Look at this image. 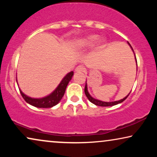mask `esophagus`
Returning a JSON list of instances; mask_svg holds the SVG:
<instances>
[{
  "mask_svg": "<svg viewBox=\"0 0 157 157\" xmlns=\"http://www.w3.org/2000/svg\"><path fill=\"white\" fill-rule=\"evenodd\" d=\"M85 70H86V68H85L84 66H78L76 68V69H75V71H76V72H84Z\"/></svg>",
  "mask_w": 157,
  "mask_h": 157,
  "instance_id": "obj_1",
  "label": "esophagus"
}]
</instances>
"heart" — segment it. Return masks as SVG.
Returning a JSON list of instances; mask_svg holds the SVG:
<instances>
[{"instance_id": "heart-1", "label": "heart", "mask_w": 157, "mask_h": 157, "mask_svg": "<svg viewBox=\"0 0 157 157\" xmlns=\"http://www.w3.org/2000/svg\"><path fill=\"white\" fill-rule=\"evenodd\" d=\"M99 36L98 35H90L86 37L81 38L78 40L74 45V48L76 51H83L87 48H92V47L95 46V44L99 40ZM106 45V40L102 39L99 42L98 45V48H104Z\"/></svg>"}]
</instances>
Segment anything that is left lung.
<instances>
[{"instance_id": "obj_1", "label": "left lung", "mask_w": 157, "mask_h": 157, "mask_svg": "<svg viewBox=\"0 0 157 157\" xmlns=\"http://www.w3.org/2000/svg\"><path fill=\"white\" fill-rule=\"evenodd\" d=\"M129 46H131V45L129 44ZM131 48H132V51H134L133 50L132 47L131 46ZM135 55V54H134ZM135 59H136V56H135ZM136 61L137 63V61H136ZM84 92H85V94L86 96V97L88 98V99H89L90 101H91L92 104L96 105V106H114V105H117V104H119L120 103L123 102L124 100L126 99V98L128 97V95H129V94H128L127 96H126L125 98H124L123 99H121L119 101H111V102H105V101H100V100H98V99H96V98H94L92 97V96L90 95L89 91H88V89H87V84H86V86H85V89H84Z\"/></svg>"}]
</instances>
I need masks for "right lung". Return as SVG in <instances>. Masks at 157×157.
Returning a JSON list of instances; mask_svg holds the SVG:
<instances>
[{"label": "right lung", "mask_w": 157, "mask_h": 157, "mask_svg": "<svg viewBox=\"0 0 157 157\" xmlns=\"http://www.w3.org/2000/svg\"><path fill=\"white\" fill-rule=\"evenodd\" d=\"M73 76H74V72L73 71H71L66 74L65 77L62 79L61 83H59L56 89L51 94L44 98H34L29 97V96L23 94L21 89L19 90H20V93L22 97L24 98V100L28 104L37 107V108H51V107L54 106L59 104L61 98H63L68 83L71 80Z\"/></svg>", "instance_id": "obj_1"}]
</instances>
